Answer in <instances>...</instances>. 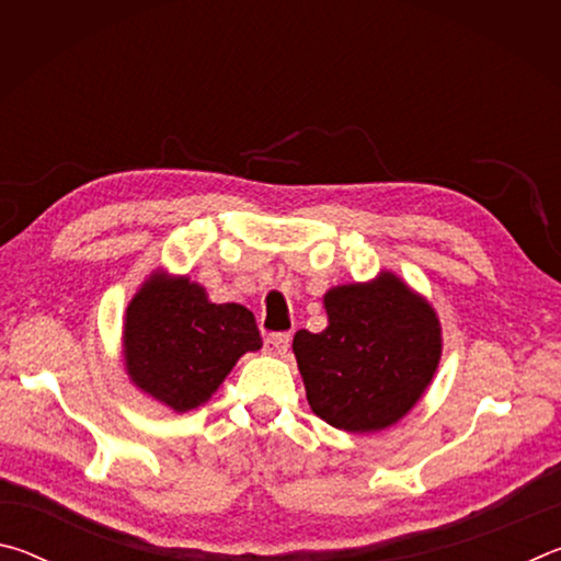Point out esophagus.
Wrapping results in <instances>:
<instances>
[{
  "label": "esophagus",
  "instance_id": "34e87169",
  "mask_svg": "<svg viewBox=\"0 0 561 561\" xmlns=\"http://www.w3.org/2000/svg\"><path fill=\"white\" fill-rule=\"evenodd\" d=\"M289 344H291V339L287 331H277V334H270L267 339H264V351L272 356H284L289 351Z\"/></svg>",
  "mask_w": 561,
  "mask_h": 561
}]
</instances>
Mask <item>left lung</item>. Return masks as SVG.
Wrapping results in <instances>:
<instances>
[{
	"label": "left lung",
	"instance_id": "obj_1",
	"mask_svg": "<svg viewBox=\"0 0 561 561\" xmlns=\"http://www.w3.org/2000/svg\"><path fill=\"white\" fill-rule=\"evenodd\" d=\"M329 327L301 329L294 356L311 411L334 428L371 433L411 411L440 360V324L396 274L327 291Z\"/></svg>",
	"mask_w": 561,
	"mask_h": 561
}]
</instances>
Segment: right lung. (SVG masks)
<instances>
[{
    "instance_id": "obj_1",
    "label": "right lung",
    "mask_w": 561,
    "mask_h": 561,
    "mask_svg": "<svg viewBox=\"0 0 561 561\" xmlns=\"http://www.w3.org/2000/svg\"><path fill=\"white\" fill-rule=\"evenodd\" d=\"M260 346L250 309L213 304L187 277L153 274L133 297L123 327L133 383L178 413L205 403L237 358Z\"/></svg>"
}]
</instances>
